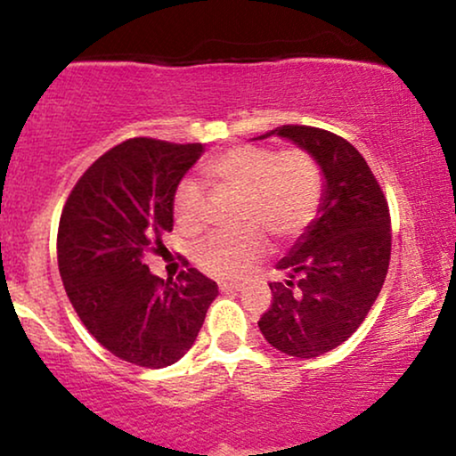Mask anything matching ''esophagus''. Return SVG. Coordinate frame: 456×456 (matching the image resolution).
I'll list each match as a JSON object with an SVG mask.
<instances>
[{"label":"esophagus","instance_id":"obj_1","mask_svg":"<svg viewBox=\"0 0 456 456\" xmlns=\"http://www.w3.org/2000/svg\"><path fill=\"white\" fill-rule=\"evenodd\" d=\"M218 287H221V291H238L242 285H240V282H235V281H232V282L223 281V282H218Z\"/></svg>","mask_w":456,"mask_h":456}]
</instances>
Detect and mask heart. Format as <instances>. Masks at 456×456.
I'll return each mask as SVG.
<instances>
[{"label":"heart","instance_id":"heart-1","mask_svg":"<svg viewBox=\"0 0 456 456\" xmlns=\"http://www.w3.org/2000/svg\"><path fill=\"white\" fill-rule=\"evenodd\" d=\"M214 191L240 195V232L216 233L197 246L195 259L208 274L238 279L268 250L266 233L296 240L311 227L323 201V174L306 150H276L270 145H235L203 165ZM174 218L180 232L203 227L206 195L192 180L174 192Z\"/></svg>","mask_w":456,"mask_h":456}]
</instances>
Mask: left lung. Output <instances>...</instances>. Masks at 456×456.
I'll use <instances>...</instances> for the list:
<instances>
[{"label":"left lung","mask_w":456,"mask_h":456,"mask_svg":"<svg viewBox=\"0 0 456 456\" xmlns=\"http://www.w3.org/2000/svg\"><path fill=\"white\" fill-rule=\"evenodd\" d=\"M279 134L315 156L323 201L311 227L276 268L272 305L259 330L272 347L296 358L338 347L358 330L378 300L390 264V210L373 171L349 141L313 126H279Z\"/></svg>","instance_id":"left-lung-1"}]
</instances>
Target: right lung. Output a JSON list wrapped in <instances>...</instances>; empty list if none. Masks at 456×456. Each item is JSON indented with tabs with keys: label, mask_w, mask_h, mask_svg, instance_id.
I'll return each mask as SVG.
<instances>
[{
	"label": "right lung",
	"mask_w": 456,
	"mask_h": 456,
	"mask_svg": "<svg viewBox=\"0 0 456 456\" xmlns=\"http://www.w3.org/2000/svg\"><path fill=\"white\" fill-rule=\"evenodd\" d=\"M201 143L137 137L102 154L72 188L57 264L78 319L130 364L162 369L195 343L218 285L195 268L162 281L143 264L174 229V192Z\"/></svg>",
	"instance_id": "add662e5"
}]
</instances>
